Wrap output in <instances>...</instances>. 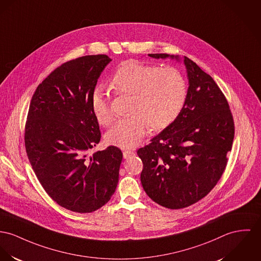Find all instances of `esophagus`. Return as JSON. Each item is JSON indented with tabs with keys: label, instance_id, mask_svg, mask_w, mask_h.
Returning a JSON list of instances; mask_svg holds the SVG:
<instances>
[{
	"label": "esophagus",
	"instance_id": "34e87169",
	"mask_svg": "<svg viewBox=\"0 0 261 261\" xmlns=\"http://www.w3.org/2000/svg\"><path fill=\"white\" fill-rule=\"evenodd\" d=\"M134 154H135V153H134V151H131V150H125V151L123 152V157H124V159H128V158L132 157Z\"/></svg>",
	"mask_w": 261,
	"mask_h": 261
}]
</instances>
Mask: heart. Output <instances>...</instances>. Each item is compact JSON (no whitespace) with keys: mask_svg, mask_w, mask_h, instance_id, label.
<instances>
[{"mask_svg":"<svg viewBox=\"0 0 261 261\" xmlns=\"http://www.w3.org/2000/svg\"><path fill=\"white\" fill-rule=\"evenodd\" d=\"M118 95H131L128 118L117 121L107 132L106 142L122 149L136 147L147 127L162 130L180 115L187 99V82L175 67L149 65L137 60L122 62L109 81ZM92 112L103 126L113 120L106 95L96 89L91 96Z\"/></svg>","mask_w":261,"mask_h":261,"instance_id":"heart-1","label":"heart"}]
</instances>
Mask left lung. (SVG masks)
<instances>
[{"instance_id": "8db88e82", "label": "left lung", "mask_w": 261, "mask_h": 261, "mask_svg": "<svg viewBox=\"0 0 261 261\" xmlns=\"http://www.w3.org/2000/svg\"><path fill=\"white\" fill-rule=\"evenodd\" d=\"M154 59L179 57L150 54ZM189 88L180 115L149 145L137 151L141 182L162 206L184 208L204 198L218 184L234 138L228 102L213 77L185 57Z\"/></svg>"}]
</instances>
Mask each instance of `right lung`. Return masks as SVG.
<instances>
[{
  "instance_id": "right-lung-1",
  "label": "right lung",
  "mask_w": 261,
  "mask_h": 261,
  "mask_svg": "<svg viewBox=\"0 0 261 261\" xmlns=\"http://www.w3.org/2000/svg\"><path fill=\"white\" fill-rule=\"evenodd\" d=\"M106 55L62 63L37 87L24 127L33 170L46 194L62 207L92 213L111 199L123 154L115 146L88 156L101 138L91 96Z\"/></svg>"
}]
</instances>
